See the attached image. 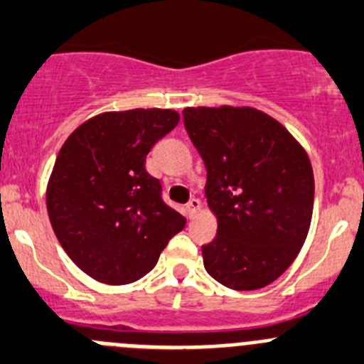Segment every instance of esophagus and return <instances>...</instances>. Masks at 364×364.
<instances>
[{"mask_svg":"<svg viewBox=\"0 0 364 364\" xmlns=\"http://www.w3.org/2000/svg\"><path fill=\"white\" fill-rule=\"evenodd\" d=\"M200 207H202V203H200L198 198L189 200V202H188V214H189V216H191V218L195 216V214L200 210Z\"/></svg>","mask_w":364,"mask_h":364,"instance_id":"34e87169","label":"esophagus"}]
</instances>
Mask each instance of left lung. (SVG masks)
<instances>
[{
    "label": "left lung",
    "instance_id": "8db88e82",
    "mask_svg": "<svg viewBox=\"0 0 364 364\" xmlns=\"http://www.w3.org/2000/svg\"><path fill=\"white\" fill-rule=\"evenodd\" d=\"M186 130L207 169L218 232L203 266L237 291L264 288L299 255L313 216L314 176L306 150L268 114L250 107L184 109Z\"/></svg>",
    "mask_w": 364,
    "mask_h": 364
}]
</instances>
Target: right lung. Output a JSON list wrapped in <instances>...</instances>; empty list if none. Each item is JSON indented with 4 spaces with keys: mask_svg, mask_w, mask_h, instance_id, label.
I'll return each mask as SVG.
<instances>
[{
    "mask_svg": "<svg viewBox=\"0 0 364 364\" xmlns=\"http://www.w3.org/2000/svg\"><path fill=\"white\" fill-rule=\"evenodd\" d=\"M169 109L105 112L76 128L58 151L46 191L55 236L82 272L130 284L157 264L186 218L162 200L144 161L178 123Z\"/></svg>",
    "mask_w": 364,
    "mask_h": 364,
    "instance_id": "right-lung-1",
    "label": "right lung"
}]
</instances>
